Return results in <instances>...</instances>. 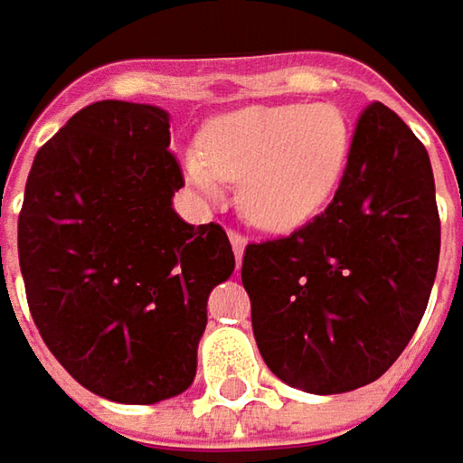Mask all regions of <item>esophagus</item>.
<instances>
[{
	"label": "esophagus",
	"instance_id": "1",
	"mask_svg": "<svg viewBox=\"0 0 463 463\" xmlns=\"http://www.w3.org/2000/svg\"><path fill=\"white\" fill-rule=\"evenodd\" d=\"M228 238H231V246H232V254H235V261L241 264V259H243V251H246V238H243L241 232H235V231L228 232Z\"/></svg>",
	"mask_w": 463,
	"mask_h": 463
}]
</instances>
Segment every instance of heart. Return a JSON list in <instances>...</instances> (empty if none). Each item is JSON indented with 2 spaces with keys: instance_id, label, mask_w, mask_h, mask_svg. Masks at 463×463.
Listing matches in <instances>:
<instances>
[{
  "instance_id": "1",
  "label": "heart",
  "mask_w": 463,
  "mask_h": 463,
  "mask_svg": "<svg viewBox=\"0 0 463 463\" xmlns=\"http://www.w3.org/2000/svg\"><path fill=\"white\" fill-rule=\"evenodd\" d=\"M351 128L333 104H251L204 128V151L183 149L185 177L206 199L241 183L243 217L267 232L304 228L338 188Z\"/></svg>"
}]
</instances>
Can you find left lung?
Returning a JSON list of instances; mask_svg holds the SVG:
<instances>
[{
	"label": "left lung",
	"mask_w": 463,
	"mask_h": 463,
	"mask_svg": "<svg viewBox=\"0 0 463 463\" xmlns=\"http://www.w3.org/2000/svg\"><path fill=\"white\" fill-rule=\"evenodd\" d=\"M438 257L427 149L374 101L359 118L333 204L288 238L246 246L241 278L264 364L314 395L374 383L414 335Z\"/></svg>",
	"instance_id": "obj_1"
}]
</instances>
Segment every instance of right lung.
Instances as JSON below:
<instances>
[{"label":"right lung","instance_id":"add662e5","mask_svg":"<svg viewBox=\"0 0 463 463\" xmlns=\"http://www.w3.org/2000/svg\"><path fill=\"white\" fill-rule=\"evenodd\" d=\"M170 112L96 101L46 141L25 183L17 254L54 359L91 393L159 403L191 388L206 298L235 269L214 222L173 206Z\"/></svg>","mask_w":463,"mask_h":463}]
</instances>
